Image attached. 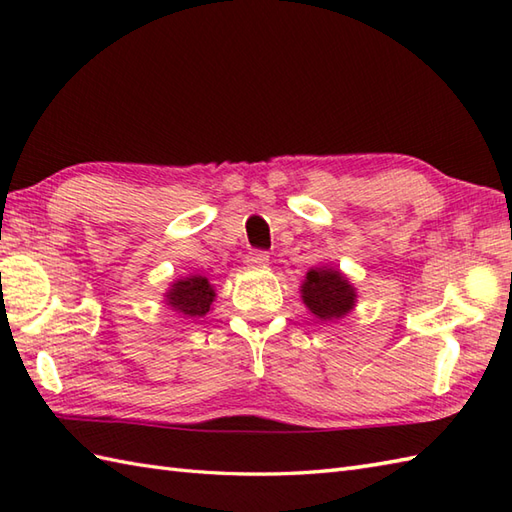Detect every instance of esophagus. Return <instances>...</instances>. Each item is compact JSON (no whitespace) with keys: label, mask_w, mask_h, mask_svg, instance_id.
Returning a JSON list of instances; mask_svg holds the SVG:
<instances>
[{"label":"esophagus","mask_w":512,"mask_h":512,"mask_svg":"<svg viewBox=\"0 0 512 512\" xmlns=\"http://www.w3.org/2000/svg\"><path fill=\"white\" fill-rule=\"evenodd\" d=\"M268 261H270V255L264 253V251H253V253H248V257H246V264L251 268H266Z\"/></svg>","instance_id":"34e87169"}]
</instances>
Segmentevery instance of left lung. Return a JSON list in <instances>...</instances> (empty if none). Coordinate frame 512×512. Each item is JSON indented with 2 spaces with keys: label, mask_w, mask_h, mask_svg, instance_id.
<instances>
[{
  "label": "left lung",
  "mask_w": 512,
  "mask_h": 512,
  "mask_svg": "<svg viewBox=\"0 0 512 512\" xmlns=\"http://www.w3.org/2000/svg\"><path fill=\"white\" fill-rule=\"evenodd\" d=\"M301 299L318 320H340L355 310L358 292L340 268L320 266L307 272L301 283Z\"/></svg>",
  "instance_id": "1"
}]
</instances>
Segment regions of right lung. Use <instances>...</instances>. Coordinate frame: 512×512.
Wrapping results in <instances>:
<instances>
[{
    "label": "right lung",
    "mask_w": 512,
    "mask_h": 512,
    "mask_svg": "<svg viewBox=\"0 0 512 512\" xmlns=\"http://www.w3.org/2000/svg\"><path fill=\"white\" fill-rule=\"evenodd\" d=\"M163 303L168 310L181 314L183 318H202L211 312L213 301H216V288L202 275H189L172 281L165 290Z\"/></svg>",
    "instance_id": "obj_1"
}]
</instances>
